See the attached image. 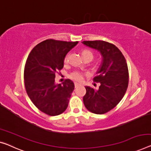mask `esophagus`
Segmentation results:
<instances>
[{"label":"esophagus","mask_w":151,"mask_h":151,"mask_svg":"<svg viewBox=\"0 0 151 151\" xmlns=\"http://www.w3.org/2000/svg\"><path fill=\"white\" fill-rule=\"evenodd\" d=\"M74 85H75V88H77L78 86H79L80 85V83H77V82H75V83H74Z\"/></svg>","instance_id":"obj_1"}]
</instances>
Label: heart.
<instances>
[{
    "instance_id": "1",
    "label": "heart",
    "mask_w": 151,
    "mask_h": 151,
    "mask_svg": "<svg viewBox=\"0 0 151 151\" xmlns=\"http://www.w3.org/2000/svg\"><path fill=\"white\" fill-rule=\"evenodd\" d=\"M82 55L83 58L90 57L93 59V55H92V53L90 51H89V50H83L82 52ZM68 59H69V55L68 54L65 57V59H64L65 63H67L68 61ZM83 76H84V73L81 72V71H74L69 74V78H71V80H73L77 81V82H81V81L83 80Z\"/></svg>"
}]
</instances>
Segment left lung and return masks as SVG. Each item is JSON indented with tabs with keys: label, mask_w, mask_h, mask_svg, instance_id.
Segmentation results:
<instances>
[{
	"label": "left lung",
	"mask_w": 151,
	"mask_h": 151,
	"mask_svg": "<svg viewBox=\"0 0 151 151\" xmlns=\"http://www.w3.org/2000/svg\"><path fill=\"white\" fill-rule=\"evenodd\" d=\"M83 45L101 53L102 62L94 81L100 82L99 88L85 86L83 97L86 108L95 114H104L113 109L121 101L127 86L129 73L126 60L113 44L103 40L83 41Z\"/></svg>",
	"instance_id": "8db88e82"
}]
</instances>
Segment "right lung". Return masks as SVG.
I'll list each match as a JSON object with an SVG mask.
<instances>
[{
  "instance_id": "right-lung-1",
  "label": "right lung",
  "mask_w": 151,
  "mask_h": 151,
  "mask_svg": "<svg viewBox=\"0 0 151 151\" xmlns=\"http://www.w3.org/2000/svg\"><path fill=\"white\" fill-rule=\"evenodd\" d=\"M78 42L48 39L37 45L30 52L24 69L27 94L34 105L50 116L66 110L74 83L69 79L55 83V73L64 65V59Z\"/></svg>"
}]
</instances>
